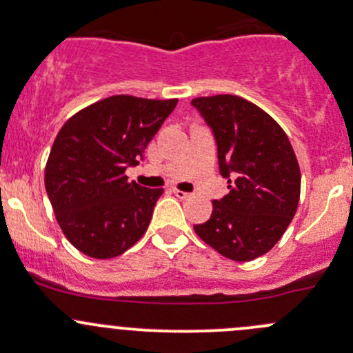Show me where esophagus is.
Returning a JSON list of instances; mask_svg holds the SVG:
<instances>
[{"label": "esophagus", "instance_id": "1", "mask_svg": "<svg viewBox=\"0 0 353 353\" xmlns=\"http://www.w3.org/2000/svg\"><path fill=\"white\" fill-rule=\"evenodd\" d=\"M172 193H174V196H177L179 199H186L191 196L190 193H186V191H181V190H172Z\"/></svg>", "mask_w": 353, "mask_h": 353}]
</instances>
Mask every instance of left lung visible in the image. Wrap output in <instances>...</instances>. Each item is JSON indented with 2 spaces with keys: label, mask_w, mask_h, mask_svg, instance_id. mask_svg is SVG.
I'll return each instance as SVG.
<instances>
[{
  "label": "left lung",
  "mask_w": 353,
  "mask_h": 353,
  "mask_svg": "<svg viewBox=\"0 0 353 353\" xmlns=\"http://www.w3.org/2000/svg\"><path fill=\"white\" fill-rule=\"evenodd\" d=\"M213 131L219 170L229 194L213 201L199 239L234 261L266 254L297 212L301 170L285 131L272 116L237 95L191 101Z\"/></svg>",
  "instance_id": "1"
}]
</instances>
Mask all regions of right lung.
<instances>
[{"label":"right lung","mask_w":353,"mask_h":353,"mask_svg":"<svg viewBox=\"0 0 353 353\" xmlns=\"http://www.w3.org/2000/svg\"><path fill=\"white\" fill-rule=\"evenodd\" d=\"M177 99L114 95L81 109L59 130L46 163L49 201L66 239L83 254H123L148 229L162 190L128 181V167L169 117Z\"/></svg>","instance_id":"add662e5"}]
</instances>
